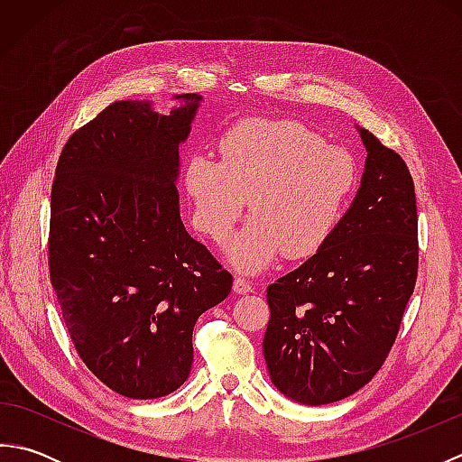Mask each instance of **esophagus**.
I'll return each instance as SVG.
<instances>
[{
	"instance_id": "1",
	"label": "esophagus",
	"mask_w": 462,
	"mask_h": 462,
	"mask_svg": "<svg viewBox=\"0 0 462 462\" xmlns=\"http://www.w3.org/2000/svg\"><path fill=\"white\" fill-rule=\"evenodd\" d=\"M252 290H254L252 283L246 278L236 276V280H234V291L236 293H250Z\"/></svg>"
}]
</instances>
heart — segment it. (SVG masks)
<instances>
[{
	"mask_svg": "<svg viewBox=\"0 0 462 462\" xmlns=\"http://www.w3.org/2000/svg\"><path fill=\"white\" fill-rule=\"evenodd\" d=\"M220 161L194 154L184 190L194 224L224 242L246 208L252 218L230 244L244 272H260L286 252L301 260L318 254L346 216L359 184L356 156L329 144L298 121L246 119L222 134Z\"/></svg>",
	"mask_w": 462,
	"mask_h": 462,
	"instance_id": "obj_1",
	"label": "heart"
}]
</instances>
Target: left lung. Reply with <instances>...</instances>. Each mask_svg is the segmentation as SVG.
<instances>
[{
	"instance_id": "left-lung-1",
	"label": "left lung",
	"mask_w": 462,
	"mask_h": 462,
	"mask_svg": "<svg viewBox=\"0 0 462 462\" xmlns=\"http://www.w3.org/2000/svg\"><path fill=\"white\" fill-rule=\"evenodd\" d=\"M361 186L337 230L298 270L268 286L263 359L273 385L301 405L356 393L381 369L415 290V186L405 161L359 129Z\"/></svg>"
}]
</instances>
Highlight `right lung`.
Instances as JSON below:
<instances>
[{
    "mask_svg": "<svg viewBox=\"0 0 462 462\" xmlns=\"http://www.w3.org/2000/svg\"><path fill=\"white\" fill-rule=\"evenodd\" d=\"M169 115L115 101L75 131L51 189L49 273L73 346L129 399L172 393L192 367V329L228 298L232 273L180 220L179 146L200 95Z\"/></svg>",
    "mask_w": 462,
    "mask_h": 462,
    "instance_id": "right-lung-1",
    "label": "right lung"
}]
</instances>
